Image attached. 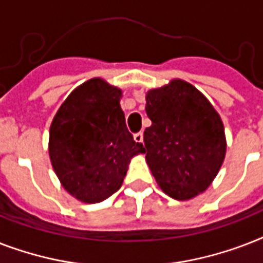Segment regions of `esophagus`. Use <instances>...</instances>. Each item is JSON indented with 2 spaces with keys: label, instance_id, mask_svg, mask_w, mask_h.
Masks as SVG:
<instances>
[{
  "label": "esophagus",
  "instance_id": "34e87169",
  "mask_svg": "<svg viewBox=\"0 0 263 263\" xmlns=\"http://www.w3.org/2000/svg\"><path fill=\"white\" fill-rule=\"evenodd\" d=\"M134 138H135V142H138V143H143V132H138V134L134 135Z\"/></svg>",
  "mask_w": 263,
  "mask_h": 263
}]
</instances>
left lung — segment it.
I'll use <instances>...</instances> for the list:
<instances>
[{"label": "left lung", "mask_w": 263, "mask_h": 263, "mask_svg": "<svg viewBox=\"0 0 263 263\" xmlns=\"http://www.w3.org/2000/svg\"><path fill=\"white\" fill-rule=\"evenodd\" d=\"M152 127L144 129L146 160L162 191L191 199L210 185L225 157L224 125L212 103L183 80L146 95Z\"/></svg>", "instance_id": "8db88e82"}]
</instances>
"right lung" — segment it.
Wrapping results in <instances>:
<instances>
[{"label": "right lung", "instance_id": "obj_1", "mask_svg": "<svg viewBox=\"0 0 263 263\" xmlns=\"http://www.w3.org/2000/svg\"><path fill=\"white\" fill-rule=\"evenodd\" d=\"M120 97L102 79L88 80L72 91L50 125L53 169L64 188L86 203L113 195L129 160L144 153L128 131Z\"/></svg>", "mask_w": 263, "mask_h": 263}]
</instances>
